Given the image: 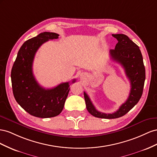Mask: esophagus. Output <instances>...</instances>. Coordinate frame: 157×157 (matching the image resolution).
Returning a JSON list of instances; mask_svg holds the SVG:
<instances>
[{
    "instance_id": "34e87169",
    "label": "esophagus",
    "mask_w": 157,
    "mask_h": 157,
    "mask_svg": "<svg viewBox=\"0 0 157 157\" xmlns=\"http://www.w3.org/2000/svg\"><path fill=\"white\" fill-rule=\"evenodd\" d=\"M86 73H82L81 75H80V78L83 79V78H86Z\"/></svg>"
}]
</instances>
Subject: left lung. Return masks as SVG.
Listing matches in <instances>:
<instances>
[{
    "instance_id": "obj_1",
    "label": "left lung",
    "mask_w": 157,
    "mask_h": 157,
    "mask_svg": "<svg viewBox=\"0 0 157 157\" xmlns=\"http://www.w3.org/2000/svg\"><path fill=\"white\" fill-rule=\"evenodd\" d=\"M112 35L118 40V43L116 44L115 48L111 49L109 52L111 59L122 66L126 76L130 81L131 89L126 102L120 106L117 111L112 114L98 111L87 94L84 92L85 101L89 113L95 117L105 119L120 118L128 113L141 98L145 80V69L140 47L126 35Z\"/></svg>"
}]
</instances>
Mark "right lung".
<instances>
[{
  "mask_svg": "<svg viewBox=\"0 0 157 157\" xmlns=\"http://www.w3.org/2000/svg\"><path fill=\"white\" fill-rule=\"evenodd\" d=\"M59 36L56 33L43 32L26 41L20 47L12 66L11 81L15 99L22 109L35 117L45 118L59 115L64 109L70 91V82L44 89L40 86L33 74V62L39 48ZM75 82L73 79L72 83Z\"/></svg>",
  "mask_w": 157,
  "mask_h": 157,
  "instance_id": "right-lung-1",
  "label": "right lung"
}]
</instances>
